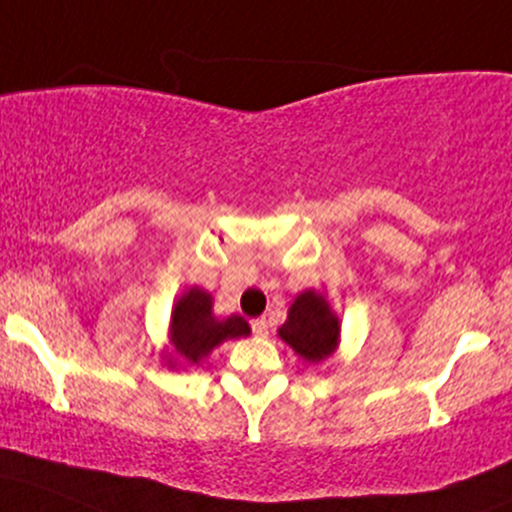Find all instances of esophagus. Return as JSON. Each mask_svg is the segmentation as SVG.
<instances>
[{
  "label": "esophagus",
  "mask_w": 512,
  "mask_h": 512,
  "mask_svg": "<svg viewBox=\"0 0 512 512\" xmlns=\"http://www.w3.org/2000/svg\"><path fill=\"white\" fill-rule=\"evenodd\" d=\"M250 325H252V333H255L257 338H265V335L269 333V323L265 318H255Z\"/></svg>",
  "instance_id": "1"
}]
</instances>
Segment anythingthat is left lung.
Here are the masks:
<instances>
[{"label":"left lung","mask_w":512,"mask_h":512,"mask_svg":"<svg viewBox=\"0 0 512 512\" xmlns=\"http://www.w3.org/2000/svg\"><path fill=\"white\" fill-rule=\"evenodd\" d=\"M279 338L303 362L318 364L338 350L340 320L323 294L308 289L291 303L286 323L279 328Z\"/></svg>","instance_id":"left-lung-1"}]
</instances>
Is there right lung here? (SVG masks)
<instances>
[{
	"label": "right lung",
	"mask_w": 512,
	"mask_h": 512,
	"mask_svg": "<svg viewBox=\"0 0 512 512\" xmlns=\"http://www.w3.org/2000/svg\"><path fill=\"white\" fill-rule=\"evenodd\" d=\"M250 325L243 316L216 318L213 316V299L209 291L192 286L179 296L170 318V342L177 359H167V367H177L179 362L199 367L213 347L221 342L247 338Z\"/></svg>",
	"instance_id": "add662e5"
}]
</instances>
